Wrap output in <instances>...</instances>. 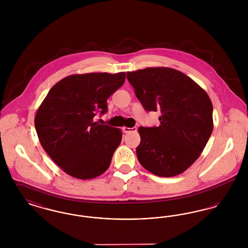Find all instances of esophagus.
<instances>
[{
    "instance_id": "1",
    "label": "esophagus",
    "mask_w": 248,
    "mask_h": 248,
    "mask_svg": "<svg viewBox=\"0 0 248 248\" xmlns=\"http://www.w3.org/2000/svg\"><path fill=\"white\" fill-rule=\"evenodd\" d=\"M123 130H124V133H130V132H136L137 130H138V128L137 127H131V128H129V127H124L123 128Z\"/></svg>"
}]
</instances>
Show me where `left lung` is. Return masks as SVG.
Segmentation results:
<instances>
[{
  "label": "left lung",
  "mask_w": 248,
  "mask_h": 248,
  "mask_svg": "<svg viewBox=\"0 0 248 248\" xmlns=\"http://www.w3.org/2000/svg\"><path fill=\"white\" fill-rule=\"evenodd\" d=\"M127 79L142 106L161 111L160 125L139 128L137 156L158 177H175L200 156L213 127L212 102L189 76L166 67L128 71Z\"/></svg>",
  "instance_id": "obj_1"
}]
</instances>
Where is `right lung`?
Listing matches in <instances>:
<instances>
[{"mask_svg":"<svg viewBox=\"0 0 248 248\" xmlns=\"http://www.w3.org/2000/svg\"><path fill=\"white\" fill-rule=\"evenodd\" d=\"M125 81V72L72 74L48 92L36 113L41 145L68 175L91 179L102 175L122 140V130L98 124L107 99Z\"/></svg>","mask_w":248,"mask_h":248,"instance_id":"right-lung-1","label":"right lung"}]
</instances>
